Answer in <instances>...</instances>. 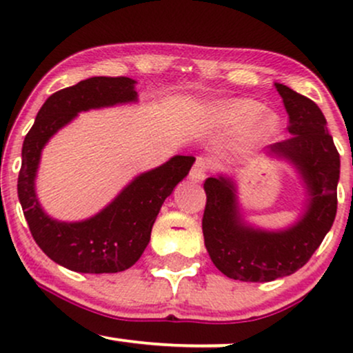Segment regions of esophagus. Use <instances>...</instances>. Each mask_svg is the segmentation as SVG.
I'll return each mask as SVG.
<instances>
[{"mask_svg":"<svg viewBox=\"0 0 353 353\" xmlns=\"http://www.w3.org/2000/svg\"><path fill=\"white\" fill-rule=\"evenodd\" d=\"M208 163L202 157H197V161L194 163L192 169L189 172V179L194 182H202L205 179V176H208Z\"/></svg>","mask_w":353,"mask_h":353,"instance_id":"34e87169","label":"esophagus"}]
</instances>
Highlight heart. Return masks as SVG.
Wrapping results in <instances>:
<instances>
[{
    "label": "heart",
    "mask_w": 353,
    "mask_h": 353,
    "mask_svg": "<svg viewBox=\"0 0 353 353\" xmlns=\"http://www.w3.org/2000/svg\"><path fill=\"white\" fill-rule=\"evenodd\" d=\"M262 111V106L255 101L249 99H232L228 103L219 104L212 109V123L222 129H236L239 125L245 124L247 121L253 119L255 115ZM256 118V117H255ZM279 119L272 112H264L258 116L250 128L244 134L245 145H259L265 143L270 136L277 131Z\"/></svg>",
    "instance_id": "b5f03b06"
}]
</instances>
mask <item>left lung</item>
I'll return each mask as SVG.
<instances>
[{"label":"left lung","instance_id":"obj_1","mask_svg":"<svg viewBox=\"0 0 353 353\" xmlns=\"http://www.w3.org/2000/svg\"><path fill=\"white\" fill-rule=\"evenodd\" d=\"M275 89L289 114L287 129L292 136L269 145L267 156L294 165L307 199L297 222L287 229L265 230L244 221L232 177L219 174L205 179V249L214 265L234 281L270 282L294 274L322 244L337 214L340 156L325 117L305 96L279 83Z\"/></svg>","mask_w":353,"mask_h":353}]
</instances>
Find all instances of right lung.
I'll list each match as a JSON object with an SVG mask.
<instances>
[{"mask_svg": "<svg viewBox=\"0 0 353 353\" xmlns=\"http://www.w3.org/2000/svg\"><path fill=\"white\" fill-rule=\"evenodd\" d=\"M131 78H89L51 94L23 143L18 197L36 244L56 264L83 274L123 272L139 261L165 197L188 176L196 157L174 156L139 174L96 216L63 222L44 212L36 196V172L43 148L78 112L136 103Z\"/></svg>", "mask_w": 353, "mask_h": 353, "instance_id": "right-lung-1", "label": "right lung"}]
</instances>
